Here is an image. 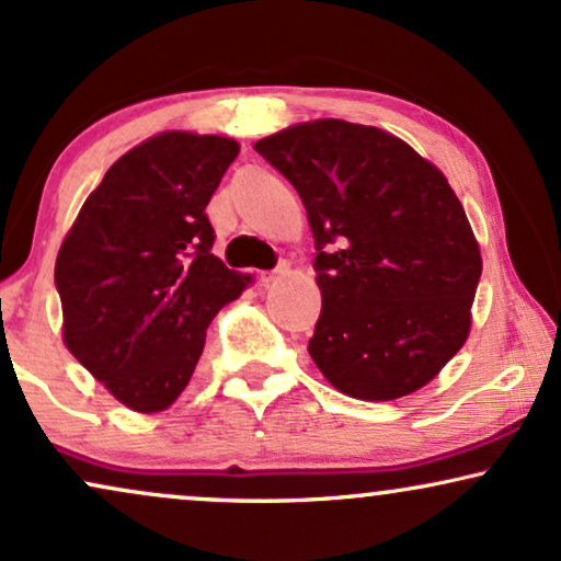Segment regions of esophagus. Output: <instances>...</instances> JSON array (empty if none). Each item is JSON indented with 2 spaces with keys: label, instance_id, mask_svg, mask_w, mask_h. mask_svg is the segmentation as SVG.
Returning <instances> with one entry per match:
<instances>
[{
  "label": "esophagus",
  "instance_id": "esophagus-1",
  "mask_svg": "<svg viewBox=\"0 0 561 561\" xmlns=\"http://www.w3.org/2000/svg\"><path fill=\"white\" fill-rule=\"evenodd\" d=\"M286 273H288V262H280L278 267L267 270V273H260V280L267 286V283H275L278 278H283V275H286Z\"/></svg>",
  "mask_w": 561,
  "mask_h": 561
}]
</instances>
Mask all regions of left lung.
<instances>
[{"instance_id": "1", "label": "left lung", "mask_w": 561, "mask_h": 561, "mask_svg": "<svg viewBox=\"0 0 561 561\" xmlns=\"http://www.w3.org/2000/svg\"><path fill=\"white\" fill-rule=\"evenodd\" d=\"M307 207L322 312L309 356L358 400L424 387L466 343L481 252L453 186L377 127L317 119L254 145Z\"/></svg>"}]
</instances>
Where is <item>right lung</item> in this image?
Returning <instances> with one entry per match:
<instances>
[{
	"mask_svg": "<svg viewBox=\"0 0 561 561\" xmlns=\"http://www.w3.org/2000/svg\"><path fill=\"white\" fill-rule=\"evenodd\" d=\"M237 156L218 135L150 137L106 171L59 249L69 354L133 411L182 396L207 324L249 283L210 252L205 213Z\"/></svg>",
	"mask_w": 561,
	"mask_h": 561,
	"instance_id": "1",
	"label": "right lung"
}]
</instances>
